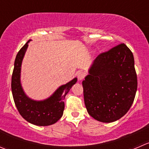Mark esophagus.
Instances as JSON below:
<instances>
[{
	"mask_svg": "<svg viewBox=\"0 0 149 149\" xmlns=\"http://www.w3.org/2000/svg\"><path fill=\"white\" fill-rule=\"evenodd\" d=\"M85 76H86V73H85L84 71H79L77 73V77L79 81L83 80V79H84Z\"/></svg>",
	"mask_w": 149,
	"mask_h": 149,
	"instance_id": "obj_1",
	"label": "esophagus"
}]
</instances>
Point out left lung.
Returning <instances> with one entry per match:
<instances>
[{
    "mask_svg": "<svg viewBox=\"0 0 149 149\" xmlns=\"http://www.w3.org/2000/svg\"><path fill=\"white\" fill-rule=\"evenodd\" d=\"M82 81L87 112L96 120L110 123L125 116L138 87L132 52L120 44L96 57Z\"/></svg>",
    "mask_w": 149,
    "mask_h": 149,
    "instance_id": "obj_1",
    "label": "left lung"
}]
</instances>
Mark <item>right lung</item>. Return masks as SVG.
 Listing matches in <instances>:
<instances>
[{"mask_svg":"<svg viewBox=\"0 0 149 149\" xmlns=\"http://www.w3.org/2000/svg\"><path fill=\"white\" fill-rule=\"evenodd\" d=\"M30 41L22 47L16 57L11 77V92L19 113L27 122L37 126H48L56 123L62 117L65 108V97L76 83L77 78L60 86L47 99L36 101L29 98L22 87L20 73L22 62Z\"/></svg>","mask_w":149,"mask_h":149,"instance_id":"right-lung-1","label":"right lung"}]
</instances>
